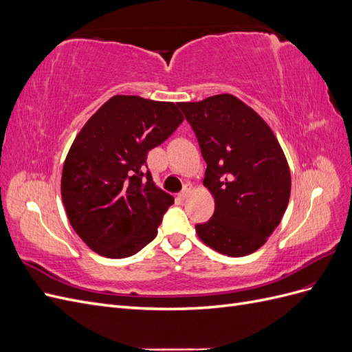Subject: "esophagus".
Returning a JSON list of instances; mask_svg holds the SVG:
<instances>
[{
	"label": "esophagus",
	"mask_w": 352,
	"mask_h": 352,
	"mask_svg": "<svg viewBox=\"0 0 352 352\" xmlns=\"http://www.w3.org/2000/svg\"><path fill=\"white\" fill-rule=\"evenodd\" d=\"M189 195H190V188H189V186H186V188L182 190V192H179V198H180V199H186Z\"/></svg>",
	"instance_id": "34e87169"
}]
</instances>
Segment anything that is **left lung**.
Listing matches in <instances>:
<instances>
[{
    "mask_svg": "<svg viewBox=\"0 0 352 352\" xmlns=\"http://www.w3.org/2000/svg\"><path fill=\"white\" fill-rule=\"evenodd\" d=\"M207 163L204 185L214 214L195 226L199 239L229 257L257 251L279 226L291 195V172L274 133L230 94L179 102Z\"/></svg>",
    "mask_w": 352,
    "mask_h": 352,
    "instance_id": "left-lung-1",
    "label": "left lung"
}]
</instances>
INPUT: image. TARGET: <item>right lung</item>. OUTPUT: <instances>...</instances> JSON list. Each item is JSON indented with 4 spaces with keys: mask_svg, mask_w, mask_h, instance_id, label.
Listing matches in <instances>:
<instances>
[{
    "mask_svg": "<svg viewBox=\"0 0 352 352\" xmlns=\"http://www.w3.org/2000/svg\"><path fill=\"white\" fill-rule=\"evenodd\" d=\"M184 116L175 102L116 95L74 138L61 175L72 228L107 258H124L150 243L175 198L155 186L146 154Z\"/></svg>",
    "mask_w": 352,
    "mask_h": 352,
    "instance_id": "right-lung-1",
    "label": "right lung"
}]
</instances>
